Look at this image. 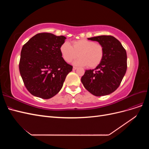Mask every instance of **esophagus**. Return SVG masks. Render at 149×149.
Segmentation results:
<instances>
[{"label":"esophagus","mask_w":149,"mask_h":149,"mask_svg":"<svg viewBox=\"0 0 149 149\" xmlns=\"http://www.w3.org/2000/svg\"><path fill=\"white\" fill-rule=\"evenodd\" d=\"M78 68L77 67H75V66H73V70H76V69H77Z\"/></svg>","instance_id":"34e87169"}]
</instances>
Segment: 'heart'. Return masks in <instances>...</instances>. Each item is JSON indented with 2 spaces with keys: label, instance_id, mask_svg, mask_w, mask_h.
I'll list each match as a JSON object with an SVG mask.
<instances>
[{
  "label": "heart",
  "instance_id": "heart-1",
  "mask_svg": "<svg viewBox=\"0 0 149 149\" xmlns=\"http://www.w3.org/2000/svg\"><path fill=\"white\" fill-rule=\"evenodd\" d=\"M60 52L64 60L70 63L78 56L73 64L77 66H86L93 68L101 63L103 59L104 48L100 43L91 40L81 39L72 42V47L69 43L65 42L60 47Z\"/></svg>",
  "mask_w": 149,
  "mask_h": 149
}]
</instances>
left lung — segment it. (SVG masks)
<instances>
[{
  "label": "left lung",
  "mask_w": 149,
  "mask_h": 149,
  "mask_svg": "<svg viewBox=\"0 0 149 149\" xmlns=\"http://www.w3.org/2000/svg\"><path fill=\"white\" fill-rule=\"evenodd\" d=\"M104 48V56L95 69L86 70L81 82L96 96L108 95L118 89L127 70V53L118 39L111 35L88 38Z\"/></svg>",
  "instance_id": "left-lung-1"
}]
</instances>
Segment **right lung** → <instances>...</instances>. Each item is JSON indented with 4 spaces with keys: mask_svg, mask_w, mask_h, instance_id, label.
Returning a JSON list of instances; mask_svg holds the SVG:
<instances>
[{
    "mask_svg": "<svg viewBox=\"0 0 149 149\" xmlns=\"http://www.w3.org/2000/svg\"><path fill=\"white\" fill-rule=\"evenodd\" d=\"M66 38L40 33L22 47L19 71L26 88L32 95L49 99L62 88L73 66L63 58L60 47Z\"/></svg>",
    "mask_w": 149,
    "mask_h": 149,
    "instance_id": "right-lung-1",
    "label": "right lung"
}]
</instances>
